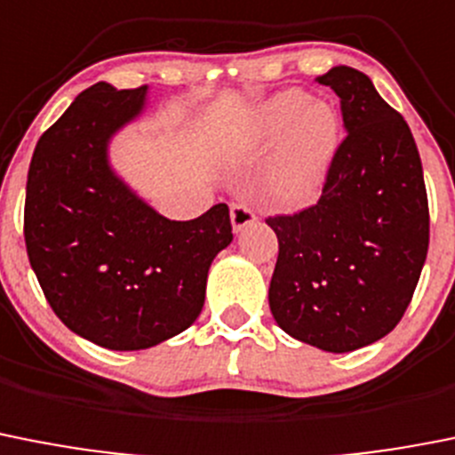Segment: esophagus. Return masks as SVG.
Segmentation results:
<instances>
[{
	"label": "esophagus",
	"instance_id": "obj_1",
	"mask_svg": "<svg viewBox=\"0 0 455 455\" xmlns=\"http://www.w3.org/2000/svg\"><path fill=\"white\" fill-rule=\"evenodd\" d=\"M230 220H232V230L241 232L243 228H248V225L255 223L257 216L248 205H243V203H236V205L230 207Z\"/></svg>",
	"mask_w": 455,
	"mask_h": 455
}]
</instances>
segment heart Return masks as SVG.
I'll return each instance as SVG.
<instances>
[{"mask_svg": "<svg viewBox=\"0 0 455 455\" xmlns=\"http://www.w3.org/2000/svg\"><path fill=\"white\" fill-rule=\"evenodd\" d=\"M339 132L336 110L324 101H311L304 92H279L266 101L252 124V140L268 144L287 135L270 171V194L282 203L311 198L327 178Z\"/></svg>", "mask_w": 455, "mask_h": 455, "instance_id": "heart-1", "label": "heart"}]
</instances>
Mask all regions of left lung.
<instances>
[{"instance_id":"8db88e82","label":"left lung","mask_w":455,"mask_h":455,"mask_svg":"<svg viewBox=\"0 0 455 455\" xmlns=\"http://www.w3.org/2000/svg\"><path fill=\"white\" fill-rule=\"evenodd\" d=\"M340 99L347 137L320 200L266 223L279 241L273 318L295 340L343 354L393 331L428 250L422 160L403 116L352 67L318 76Z\"/></svg>"}]
</instances>
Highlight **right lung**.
Here are the masks:
<instances>
[{
    "mask_svg": "<svg viewBox=\"0 0 455 455\" xmlns=\"http://www.w3.org/2000/svg\"><path fill=\"white\" fill-rule=\"evenodd\" d=\"M146 99L148 85L101 81L81 92L37 140L24 203L27 255L53 314L116 352L148 349L191 327L212 261L232 241L225 203L171 220L112 169V137Z\"/></svg>",
    "mask_w": 455,
    "mask_h": 455,
    "instance_id": "add662e5",
    "label": "right lung"
}]
</instances>
